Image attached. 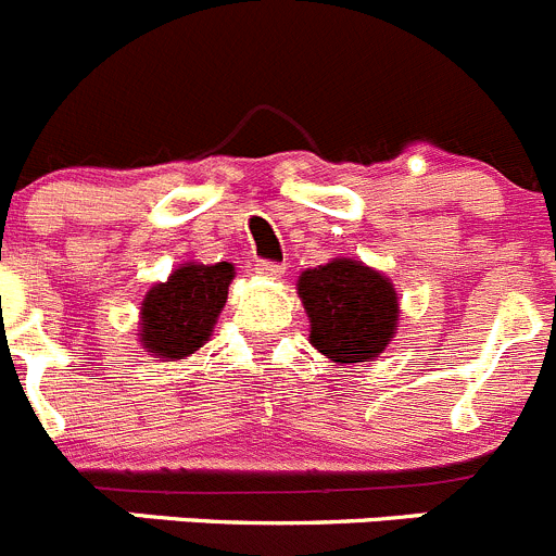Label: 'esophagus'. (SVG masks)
Wrapping results in <instances>:
<instances>
[{
    "label": "esophagus",
    "instance_id": "esophagus-1",
    "mask_svg": "<svg viewBox=\"0 0 556 556\" xmlns=\"http://www.w3.org/2000/svg\"><path fill=\"white\" fill-rule=\"evenodd\" d=\"M257 274L266 279H279L285 274V266H279V263H261V266H257Z\"/></svg>",
    "mask_w": 556,
    "mask_h": 556
}]
</instances>
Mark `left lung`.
I'll use <instances>...</instances> for the list:
<instances>
[{
	"mask_svg": "<svg viewBox=\"0 0 556 556\" xmlns=\"http://www.w3.org/2000/svg\"><path fill=\"white\" fill-rule=\"evenodd\" d=\"M295 290L309 318L313 349L334 365L372 362L397 334L395 285L362 261L331 257L302 271Z\"/></svg>",
	"mask_w": 556,
	"mask_h": 556,
	"instance_id": "8db88e82",
	"label": "left lung"
}]
</instances>
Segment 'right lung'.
<instances>
[{"label":"right lung","instance_id":"obj_1","mask_svg":"<svg viewBox=\"0 0 556 556\" xmlns=\"http://www.w3.org/2000/svg\"><path fill=\"white\" fill-rule=\"evenodd\" d=\"M236 266L180 263L167 282H155L139 307V345L159 362H178L200 351L219 320Z\"/></svg>","mask_w":556,"mask_h":556}]
</instances>
